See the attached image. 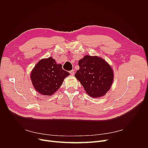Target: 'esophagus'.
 Listing matches in <instances>:
<instances>
[{"label":"esophagus","mask_w":148,"mask_h":148,"mask_svg":"<svg viewBox=\"0 0 148 148\" xmlns=\"http://www.w3.org/2000/svg\"><path fill=\"white\" fill-rule=\"evenodd\" d=\"M69 73L71 74V75H74V70H71V71H69Z\"/></svg>","instance_id":"1"}]
</instances>
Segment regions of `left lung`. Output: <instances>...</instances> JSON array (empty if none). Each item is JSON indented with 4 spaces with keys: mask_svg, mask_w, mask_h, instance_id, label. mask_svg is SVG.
Wrapping results in <instances>:
<instances>
[{
    "mask_svg": "<svg viewBox=\"0 0 148 148\" xmlns=\"http://www.w3.org/2000/svg\"><path fill=\"white\" fill-rule=\"evenodd\" d=\"M79 65L75 77L87 94L93 98L104 95L113 80L111 66L102 58L88 55L79 61Z\"/></svg>",
    "mask_w": 148,
    "mask_h": 148,
    "instance_id": "left-lung-1",
    "label": "left lung"
}]
</instances>
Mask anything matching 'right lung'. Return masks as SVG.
<instances>
[{
  "label": "right lung",
  "instance_id": "obj_1",
  "mask_svg": "<svg viewBox=\"0 0 148 148\" xmlns=\"http://www.w3.org/2000/svg\"><path fill=\"white\" fill-rule=\"evenodd\" d=\"M69 73L57 64L52 58L41 60L30 74L31 80L36 90L44 95H51L60 87Z\"/></svg>",
  "mask_w": 148,
  "mask_h": 148
}]
</instances>
